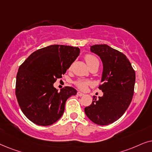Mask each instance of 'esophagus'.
Here are the masks:
<instances>
[{"label": "esophagus", "mask_w": 152, "mask_h": 152, "mask_svg": "<svg viewBox=\"0 0 152 152\" xmlns=\"http://www.w3.org/2000/svg\"><path fill=\"white\" fill-rule=\"evenodd\" d=\"M77 94H78L79 96H83V95H84L83 93H82V92H78Z\"/></svg>", "instance_id": "1"}]
</instances>
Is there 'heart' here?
Here are the masks:
<instances>
[{"instance_id":"obj_1","label":"heart","mask_w":152,"mask_h":152,"mask_svg":"<svg viewBox=\"0 0 152 152\" xmlns=\"http://www.w3.org/2000/svg\"><path fill=\"white\" fill-rule=\"evenodd\" d=\"M85 60H86L88 66H90L94 63H96V62H99L98 59L94 56L91 55V54H88V55L85 56ZM75 84L80 90H86L88 86L90 84V83L84 80H78L75 82Z\"/></svg>"}]
</instances>
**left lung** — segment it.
Masks as SVG:
<instances>
[{"instance_id": "obj_1", "label": "left lung", "mask_w": 152, "mask_h": 152, "mask_svg": "<svg viewBox=\"0 0 152 152\" xmlns=\"http://www.w3.org/2000/svg\"><path fill=\"white\" fill-rule=\"evenodd\" d=\"M103 63L102 85L104 95L94 96L92 104L85 108L90 120L98 125H108L122 116L130 105L134 92L135 73L126 56L106 44L90 46Z\"/></svg>"}]
</instances>
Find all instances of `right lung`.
Listing matches in <instances>:
<instances>
[{
    "instance_id": "1",
    "label": "right lung",
    "mask_w": 152,
    "mask_h": 152,
    "mask_svg": "<svg viewBox=\"0 0 152 152\" xmlns=\"http://www.w3.org/2000/svg\"><path fill=\"white\" fill-rule=\"evenodd\" d=\"M80 49L64 45H50L33 52L19 66L16 96L25 116L34 124L48 126L59 120L68 98L77 93L65 87L58 92L53 83L62 78Z\"/></svg>"
}]
</instances>
